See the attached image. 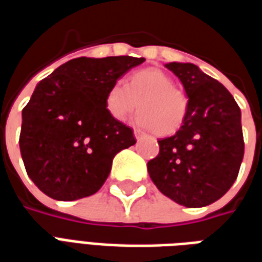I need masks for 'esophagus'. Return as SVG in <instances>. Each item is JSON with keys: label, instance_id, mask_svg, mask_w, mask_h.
<instances>
[{"label": "esophagus", "instance_id": "34e87169", "mask_svg": "<svg viewBox=\"0 0 262 262\" xmlns=\"http://www.w3.org/2000/svg\"><path fill=\"white\" fill-rule=\"evenodd\" d=\"M135 137H136V140L139 142V140H142L143 137H144V133H143L142 130L136 129V130H135Z\"/></svg>", "mask_w": 262, "mask_h": 262}]
</instances>
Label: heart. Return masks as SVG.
Here are the masks:
<instances>
[{
  "label": "heart",
  "mask_w": 262,
  "mask_h": 262,
  "mask_svg": "<svg viewBox=\"0 0 262 262\" xmlns=\"http://www.w3.org/2000/svg\"><path fill=\"white\" fill-rule=\"evenodd\" d=\"M105 106L119 122L139 106L142 112L137 122L151 127L159 136H168L176 133L187 118L188 97L174 86V80L164 71L147 69L135 73L127 84L123 81L112 84L105 97Z\"/></svg>",
  "instance_id": "obj_1"
}]
</instances>
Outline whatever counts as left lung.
Here are the masks:
<instances>
[{
    "mask_svg": "<svg viewBox=\"0 0 262 262\" xmlns=\"http://www.w3.org/2000/svg\"><path fill=\"white\" fill-rule=\"evenodd\" d=\"M188 95V114L176 135L160 139L147 163L161 193L187 208L216 202L236 181L244 156L242 112L219 81L191 63H168Z\"/></svg>",
    "mask_w": 262,
    "mask_h": 262,
    "instance_id": "left-lung-1",
    "label": "left lung"
}]
</instances>
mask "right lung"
<instances>
[{"label":"right lung","instance_id":"1","mask_svg":"<svg viewBox=\"0 0 262 262\" xmlns=\"http://www.w3.org/2000/svg\"><path fill=\"white\" fill-rule=\"evenodd\" d=\"M144 59L78 57L42 80L22 109L19 147L26 172L43 193L75 201L99 191L112 160L136 143L106 111V92Z\"/></svg>","mask_w":262,"mask_h":262}]
</instances>
